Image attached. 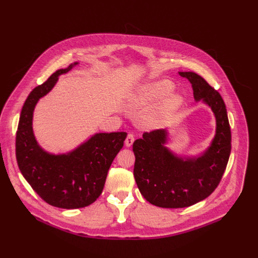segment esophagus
<instances>
[{
    "mask_svg": "<svg viewBox=\"0 0 258 258\" xmlns=\"http://www.w3.org/2000/svg\"><path fill=\"white\" fill-rule=\"evenodd\" d=\"M133 142H134V136H133L132 133H129L128 136H127V138H126V140H125V145L127 147H131Z\"/></svg>",
    "mask_w": 258,
    "mask_h": 258,
    "instance_id": "esophagus-1",
    "label": "esophagus"
}]
</instances>
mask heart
<instances>
[{"mask_svg":"<svg viewBox=\"0 0 258 258\" xmlns=\"http://www.w3.org/2000/svg\"><path fill=\"white\" fill-rule=\"evenodd\" d=\"M174 89L172 82L168 80L157 81L146 85L140 93V100L143 104H154L167 97ZM181 97L179 95H172L165 102L163 107L156 112L147 117V125L149 127H161L167 124L170 116L181 105Z\"/></svg>","mask_w":258,"mask_h":258,"instance_id":"1","label":"heart"}]
</instances>
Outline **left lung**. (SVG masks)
<instances>
[{
  "label": "left lung",
  "instance_id": "left-lung-1",
  "mask_svg": "<svg viewBox=\"0 0 258 258\" xmlns=\"http://www.w3.org/2000/svg\"><path fill=\"white\" fill-rule=\"evenodd\" d=\"M193 88L195 102L209 106L215 116V136L201 154L185 156L170 150L169 132H145L133 143V174L147 202L162 208H185L207 199L218 186L231 152V129L223 97L198 73L179 71Z\"/></svg>",
  "mask_w": 258,
  "mask_h": 258
}]
</instances>
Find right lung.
<instances>
[{"instance_id":"1","label":"right lung","mask_w":258,"mask_h":258,"mask_svg":"<svg viewBox=\"0 0 258 258\" xmlns=\"http://www.w3.org/2000/svg\"><path fill=\"white\" fill-rule=\"evenodd\" d=\"M78 64L55 71L29 93L22 108L16 138L21 173L43 201L63 209H79L96 201L127 137L126 132L95 133L76 149L62 154L47 152L39 145L32 128L34 108L41 97L51 91L58 77Z\"/></svg>"}]
</instances>
